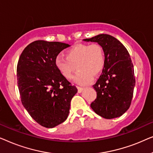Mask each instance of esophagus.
<instances>
[{
	"mask_svg": "<svg viewBox=\"0 0 153 153\" xmlns=\"http://www.w3.org/2000/svg\"><path fill=\"white\" fill-rule=\"evenodd\" d=\"M77 89H78V93H81V92L83 91V88H82V87H79V86H77Z\"/></svg>",
	"mask_w": 153,
	"mask_h": 153,
	"instance_id": "obj_1",
	"label": "esophagus"
}]
</instances>
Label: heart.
Instances as JSON below:
<instances>
[{"instance_id": "b5f03b06", "label": "heart", "mask_w": 153, "mask_h": 153, "mask_svg": "<svg viewBox=\"0 0 153 153\" xmlns=\"http://www.w3.org/2000/svg\"><path fill=\"white\" fill-rule=\"evenodd\" d=\"M105 62V51L99 43L75 45L67 50L66 57L59 55L55 59L56 68L66 79H70L78 69L74 80L81 85L88 84L93 80V75L100 74Z\"/></svg>"}]
</instances>
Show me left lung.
<instances>
[{"label": "left lung", "mask_w": 153, "mask_h": 153, "mask_svg": "<svg viewBox=\"0 0 153 153\" xmlns=\"http://www.w3.org/2000/svg\"><path fill=\"white\" fill-rule=\"evenodd\" d=\"M83 40L102 45L106 55L102 74L93 85L97 98L91 103V108L104 118L120 117L130 106L135 86L134 71L129 52L120 41L107 34Z\"/></svg>", "instance_id": "obj_1"}]
</instances>
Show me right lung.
Segmentation results:
<instances>
[{"instance_id": "1", "label": "right lung", "mask_w": 153, "mask_h": 153, "mask_svg": "<svg viewBox=\"0 0 153 153\" xmlns=\"http://www.w3.org/2000/svg\"><path fill=\"white\" fill-rule=\"evenodd\" d=\"M70 45L37 40L29 44L17 63V84L22 104L42 126L52 128L68 118L77 88L60 74L55 59Z\"/></svg>"}]
</instances>
